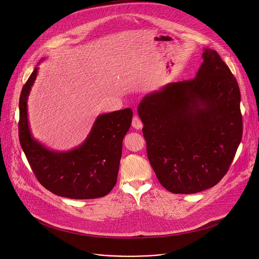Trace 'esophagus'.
<instances>
[{"label": "esophagus", "instance_id": "34e87169", "mask_svg": "<svg viewBox=\"0 0 259 259\" xmlns=\"http://www.w3.org/2000/svg\"><path fill=\"white\" fill-rule=\"evenodd\" d=\"M132 127L135 128V129H137V130H139V129L142 128V123H141V121L139 120V118L136 117V116L133 117V119H132Z\"/></svg>", "mask_w": 259, "mask_h": 259}]
</instances>
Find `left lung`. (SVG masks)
Listing matches in <instances>:
<instances>
[{"instance_id":"obj_1","label":"left lung","mask_w":259,"mask_h":259,"mask_svg":"<svg viewBox=\"0 0 259 259\" xmlns=\"http://www.w3.org/2000/svg\"><path fill=\"white\" fill-rule=\"evenodd\" d=\"M195 79L146 94L137 106L150 163L173 194L214 187L228 172L242 139L241 93L215 50L203 49Z\"/></svg>"}]
</instances>
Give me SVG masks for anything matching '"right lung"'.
<instances>
[{"instance_id": "1", "label": "right lung", "mask_w": 259, "mask_h": 259, "mask_svg": "<svg viewBox=\"0 0 259 259\" xmlns=\"http://www.w3.org/2000/svg\"><path fill=\"white\" fill-rule=\"evenodd\" d=\"M38 71L35 66L22 88L18 124L19 141L35 177L59 197L88 200L106 196L117 182L123 139L131 126L132 109L127 107L99 115L80 145L64 152L51 150L33 137L28 122L27 99Z\"/></svg>"}]
</instances>
